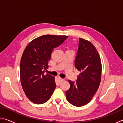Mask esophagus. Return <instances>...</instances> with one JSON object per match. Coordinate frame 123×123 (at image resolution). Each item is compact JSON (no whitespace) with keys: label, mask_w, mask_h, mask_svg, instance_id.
<instances>
[{"label":"esophagus","mask_w":123,"mask_h":123,"mask_svg":"<svg viewBox=\"0 0 123 123\" xmlns=\"http://www.w3.org/2000/svg\"><path fill=\"white\" fill-rule=\"evenodd\" d=\"M57 82H61L63 81H64V79L60 78V77H58V78H57Z\"/></svg>","instance_id":"34e87169"}]
</instances>
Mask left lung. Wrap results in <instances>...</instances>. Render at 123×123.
Returning <instances> with one entry per match:
<instances>
[{"label":"left lung","mask_w":123,"mask_h":123,"mask_svg":"<svg viewBox=\"0 0 123 123\" xmlns=\"http://www.w3.org/2000/svg\"><path fill=\"white\" fill-rule=\"evenodd\" d=\"M75 67L80 72L76 82L68 80L70 88L66 92L67 100L77 107L86 105L99 88L101 63L96 48L89 41L79 38Z\"/></svg>","instance_id":"1"}]
</instances>
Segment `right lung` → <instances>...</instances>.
Masks as SVG:
<instances>
[{
	"label": "right lung",
	"mask_w": 123,
	"mask_h": 123,
	"mask_svg": "<svg viewBox=\"0 0 123 123\" xmlns=\"http://www.w3.org/2000/svg\"><path fill=\"white\" fill-rule=\"evenodd\" d=\"M67 36L43 35L34 39L25 49L20 60L21 84L31 101L42 104L50 98L56 87L55 77L44 75L48 68L52 51L61 45Z\"/></svg>",
	"instance_id": "1"
}]
</instances>
